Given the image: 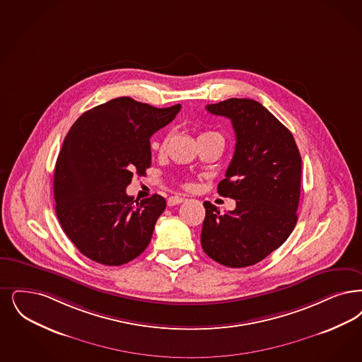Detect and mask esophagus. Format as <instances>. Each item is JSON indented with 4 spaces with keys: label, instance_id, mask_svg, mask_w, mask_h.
Returning <instances> with one entry per match:
<instances>
[{
    "label": "esophagus",
    "instance_id": "esophagus-1",
    "mask_svg": "<svg viewBox=\"0 0 362 362\" xmlns=\"http://www.w3.org/2000/svg\"><path fill=\"white\" fill-rule=\"evenodd\" d=\"M185 201V198H182V197H179V195H174V197H170L168 198V206H176V204H179V203H182Z\"/></svg>",
    "mask_w": 362,
    "mask_h": 362
}]
</instances>
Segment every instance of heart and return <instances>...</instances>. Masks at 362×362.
<instances>
[{"label":"heart","mask_w":362,"mask_h":362,"mask_svg":"<svg viewBox=\"0 0 362 362\" xmlns=\"http://www.w3.org/2000/svg\"><path fill=\"white\" fill-rule=\"evenodd\" d=\"M204 136H219L221 137V134H218L216 132H203L202 134L199 136V137H204ZM168 139H170V134H167L165 137H164V140L161 141V144H159V151L160 152H164V149H165V145L168 143Z\"/></svg>","instance_id":"1"}]
</instances>
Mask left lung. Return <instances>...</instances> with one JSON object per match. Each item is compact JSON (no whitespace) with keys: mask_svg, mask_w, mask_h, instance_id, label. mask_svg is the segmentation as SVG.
<instances>
[{"mask_svg":"<svg viewBox=\"0 0 362 362\" xmlns=\"http://www.w3.org/2000/svg\"><path fill=\"white\" fill-rule=\"evenodd\" d=\"M206 109L232 121L235 149L218 194L235 199V209L221 214L203 203L201 243L210 259L244 268L264 260L293 230L302 158L292 133L260 102L230 98Z\"/></svg>","mask_w":362,"mask_h":362,"instance_id":"obj_1","label":"left lung"}]
</instances>
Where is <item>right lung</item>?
I'll return each mask as SVG.
<instances>
[{
  "label": "right lung",
  "instance_id": "right-lung-1",
  "mask_svg": "<svg viewBox=\"0 0 362 362\" xmlns=\"http://www.w3.org/2000/svg\"><path fill=\"white\" fill-rule=\"evenodd\" d=\"M180 107L119 97L83 113L67 133L54 175L55 211L90 260L122 265L146 249L167 203L158 194L137 202L127 187L151 167V136Z\"/></svg>",
  "mask_w": 362,
  "mask_h": 362
}]
</instances>
